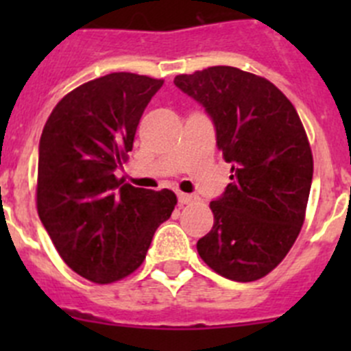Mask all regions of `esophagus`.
I'll return each mask as SVG.
<instances>
[{
	"label": "esophagus",
	"instance_id": "1",
	"mask_svg": "<svg viewBox=\"0 0 351 351\" xmlns=\"http://www.w3.org/2000/svg\"><path fill=\"white\" fill-rule=\"evenodd\" d=\"M195 200H197L195 195H189V193H178V204L180 205L192 204V202H195Z\"/></svg>",
	"mask_w": 351,
	"mask_h": 351
}]
</instances>
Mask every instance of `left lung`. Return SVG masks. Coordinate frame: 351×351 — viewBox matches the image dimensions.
Masks as SVG:
<instances>
[{
	"mask_svg": "<svg viewBox=\"0 0 351 351\" xmlns=\"http://www.w3.org/2000/svg\"><path fill=\"white\" fill-rule=\"evenodd\" d=\"M175 84L205 108L232 165V183L210 202L214 226L198 239V254L229 280H258L284 260L304 224L313 153L302 122L274 83L238 67L180 74Z\"/></svg>",
	"mask_w": 351,
	"mask_h": 351,
	"instance_id": "left-lung-1",
	"label": "left lung"
}]
</instances>
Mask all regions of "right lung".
I'll list each match as a JSON object with an SVG mask.
<instances>
[{"instance_id": "add662e5", "label": "right lung", "mask_w": 351, "mask_h": 351, "mask_svg": "<svg viewBox=\"0 0 351 351\" xmlns=\"http://www.w3.org/2000/svg\"><path fill=\"white\" fill-rule=\"evenodd\" d=\"M162 83L134 73L88 81L56 105L42 130L38 217L67 267L95 284L136 271L176 205L171 190L136 189L115 176Z\"/></svg>"}]
</instances>
